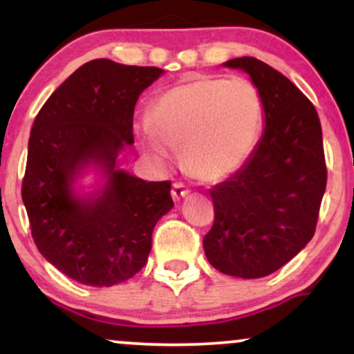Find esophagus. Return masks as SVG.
Masks as SVG:
<instances>
[{
    "instance_id": "34e87169",
    "label": "esophagus",
    "mask_w": 354,
    "mask_h": 354,
    "mask_svg": "<svg viewBox=\"0 0 354 354\" xmlns=\"http://www.w3.org/2000/svg\"><path fill=\"white\" fill-rule=\"evenodd\" d=\"M188 193H189V189L186 188L185 183L178 181V183H174V185H173V188H171V196H173L174 201H180L181 198H185Z\"/></svg>"
}]
</instances>
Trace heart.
<instances>
[{"label": "heart", "mask_w": 354, "mask_h": 354, "mask_svg": "<svg viewBox=\"0 0 354 354\" xmlns=\"http://www.w3.org/2000/svg\"><path fill=\"white\" fill-rule=\"evenodd\" d=\"M263 101L250 81L196 78L161 93L149 123L138 129L141 148L158 163L181 148L191 176L218 181L238 171L258 143Z\"/></svg>", "instance_id": "heart-1"}]
</instances>
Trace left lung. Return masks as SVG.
<instances>
[{"instance_id":"obj_1","label":"left lung","mask_w":354,"mask_h":354,"mask_svg":"<svg viewBox=\"0 0 354 354\" xmlns=\"http://www.w3.org/2000/svg\"><path fill=\"white\" fill-rule=\"evenodd\" d=\"M258 88L265 133L239 171L209 189L214 221L205 254L221 273L263 278L310 243L326 189L328 169L316 108L286 76L263 61H226Z\"/></svg>"}]
</instances>
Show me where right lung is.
Instances as JSON below:
<instances>
[{"instance_id":"1","label":"right lung","mask_w":354,"mask_h":354,"mask_svg":"<svg viewBox=\"0 0 354 354\" xmlns=\"http://www.w3.org/2000/svg\"><path fill=\"white\" fill-rule=\"evenodd\" d=\"M161 73L93 59L35 118L23 203L39 253L75 281L104 288L133 278L148 261L158 219L173 208L171 181L115 169L118 151L133 143L136 101ZM89 160L104 163L109 183L98 198L76 201L71 181Z\"/></svg>"}]
</instances>
